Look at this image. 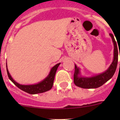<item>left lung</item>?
I'll return each mask as SVG.
<instances>
[{
  "label": "left lung",
  "instance_id": "8db88e82",
  "mask_svg": "<svg viewBox=\"0 0 120 120\" xmlns=\"http://www.w3.org/2000/svg\"><path fill=\"white\" fill-rule=\"evenodd\" d=\"M110 36L114 45L113 60L108 68L102 73L90 76V77H85L81 74V70L79 67L75 64V72L74 74V82L75 85L78 87L85 89H94L101 86V85L108 81L112 78L116 72L117 68V63H118V49H117V43H116L113 35L110 34Z\"/></svg>",
  "mask_w": 120,
  "mask_h": 120
}]
</instances>
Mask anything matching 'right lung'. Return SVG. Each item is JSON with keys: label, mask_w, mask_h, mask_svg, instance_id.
<instances>
[{"label": "right lung", "mask_w": 120, "mask_h": 120, "mask_svg": "<svg viewBox=\"0 0 120 120\" xmlns=\"http://www.w3.org/2000/svg\"><path fill=\"white\" fill-rule=\"evenodd\" d=\"M60 63L57 64L55 66H54L52 68L49 72V74L43 80L40 81L39 82L35 84L31 85H22L17 82L12 77L10 74L9 71H8V65L6 63V69L7 72H8V77L9 78L10 80L16 86H17L19 89L28 94H31V95H34V94H41V93L45 92L48 91L50 89H52L53 85V82H54V77H55L56 72L57 68L60 66Z\"/></svg>", "instance_id": "add662e5"}]
</instances>
